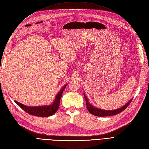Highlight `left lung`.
<instances>
[{
	"label": "left lung",
	"mask_w": 149,
	"mask_h": 149,
	"mask_svg": "<svg viewBox=\"0 0 149 149\" xmlns=\"http://www.w3.org/2000/svg\"><path fill=\"white\" fill-rule=\"evenodd\" d=\"M84 98L86 100V107L87 109L88 110V111L91 113V114L94 115V116H99V117H104V116H113V115H116L120 113L121 112H123L124 110H125L126 108L128 107V106L129 105V104L131 102L132 100H130V101H129L125 105H124V106H123L122 107L119 108V109H116V110H112V111H106V110H102L101 109H98L97 107H94L93 106H92L91 104L89 103L88 98L86 97V96L85 95V94H84Z\"/></svg>",
	"instance_id": "left-lung-1"
}]
</instances>
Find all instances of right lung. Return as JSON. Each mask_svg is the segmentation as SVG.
Returning a JSON list of instances; mask_svg holds the SVG:
<instances>
[{
    "label": "right lung",
    "mask_w": 149,
    "mask_h": 149,
    "mask_svg": "<svg viewBox=\"0 0 149 149\" xmlns=\"http://www.w3.org/2000/svg\"><path fill=\"white\" fill-rule=\"evenodd\" d=\"M66 84L63 88L60 91L58 92V94L56 96L55 99V101L51 105L49 106H34V107H30L25 106L22 104L15 101V102L17 104L18 106H19L22 109L25 111L28 114L33 115L35 116H38V117H42V118H46L52 116L58 111V108L60 106V102L61 97L62 96V94L63 93L64 89H65Z\"/></svg>",
    "instance_id": "add662e5"
}]
</instances>
